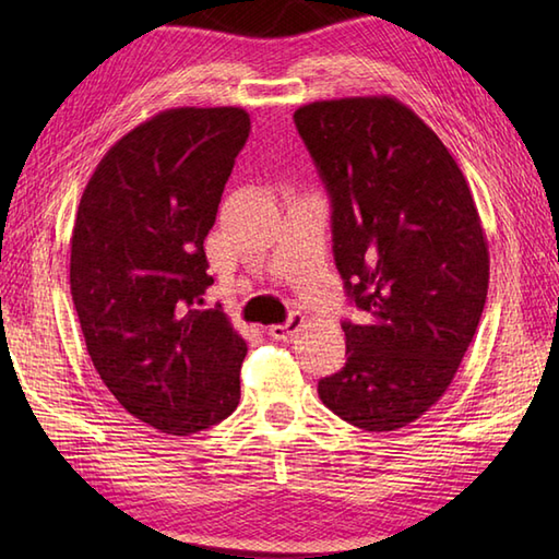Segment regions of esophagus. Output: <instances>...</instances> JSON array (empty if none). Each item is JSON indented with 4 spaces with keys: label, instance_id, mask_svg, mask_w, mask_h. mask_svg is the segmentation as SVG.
Segmentation results:
<instances>
[{
    "label": "esophagus",
    "instance_id": "34e87169",
    "mask_svg": "<svg viewBox=\"0 0 559 559\" xmlns=\"http://www.w3.org/2000/svg\"><path fill=\"white\" fill-rule=\"evenodd\" d=\"M305 326V317L300 314V312H293L290 317H288V322H283V324H273V326H269V336L271 338H290L293 334H298V331Z\"/></svg>",
    "mask_w": 559,
    "mask_h": 559
}]
</instances>
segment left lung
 <instances>
[{
	"instance_id": "left-lung-1",
	"label": "left lung",
	"mask_w": 559,
	"mask_h": 559,
	"mask_svg": "<svg viewBox=\"0 0 559 559\" xmlns=\"http://www.w3.org/2000/svg\"><path fill=\"white\" fill-rule=\"evenodd\" d=\"M295 127L331 199L334 259L348 298V360L319 399L367 432L418 420L449 389L488 298L476 201L447 146L389 96L317 100Z\"/></svg>"
}]
</instances>
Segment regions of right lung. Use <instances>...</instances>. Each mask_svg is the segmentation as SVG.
<instances>
[{
  "label": "right lung",
  "instance_id": "obj_1",
  "mask_svg": "<svg viewBox=\"0 0 559 559\" xmlns=\"http://www.w3.org/2000/svg\"><path fill=\"white\" fill-rule=\"evenodd\" d=\"M249 136L242 108H175L134 127L83 189L69 283L83 338L120 406L194 435L240 403L245 338L218 307L204 240Z\"/></svg>",
  "mask_w": 559,
  "mask_h": 559
}]
</instances>
